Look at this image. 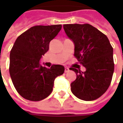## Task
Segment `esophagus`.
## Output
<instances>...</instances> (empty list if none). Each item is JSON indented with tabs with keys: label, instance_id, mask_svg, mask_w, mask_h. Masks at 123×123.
Wrapping results in <instances>:
<instances>
[{
	"label": "esophagus",
	"instance_id": "34e87169",
	"mask_svg": "<svg viewBox=\"0 0 123 123\" xmlns=\"http://www.w3.org/2000/svg\"><path fill=\"white\" fill-rule=\"evenodd\" d=\"M68 71H69V69H68V68H67V67H65V68H64V72H66V73H67V72H68Z\"/></svg>",
	"mask_w": 123,
	"mask_h": 123
}]
</instances>
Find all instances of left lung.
<instances>
[{"label": "left lung", "mask_w": 123, "mask_h": 123, "mask_svg": "<svg viewBox=\"0 0 123 123\" xmlns=\"http://www.w3.org/2000/svg\"><path fill=\"white\" fill-rule=\"evenodd\" d=\"M67 35L74 44V56L85 72L70 68L76 74L71 83L72 93L82 100L98 99L110 86L114 72L113 49L108 38L88 24H64Z\"/></svg>", "instance_id": "1"}]
</instances>
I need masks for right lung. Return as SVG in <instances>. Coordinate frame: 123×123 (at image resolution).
<instances>
[{"label": "right lung", "instance_id": "right-lung-1", "mask_svg": "<svg viewBox=\"0 0 123 123\" xmlns=\"http://www.w3.org/2000/svg\"><path fill=\"white\" fill-rule=\"evenodd\" d=\"M61 28V24L31 27L16 39L12 47L10 75L18 93L28 100L38 101L47 98L55 79L64 73L62 65L53 64L48 68L39 62Z\"/></svg>", "mask_w": 123, "mask_h": 123}]
</instances>
